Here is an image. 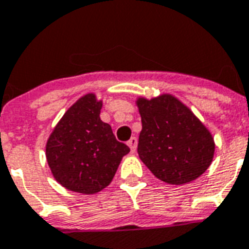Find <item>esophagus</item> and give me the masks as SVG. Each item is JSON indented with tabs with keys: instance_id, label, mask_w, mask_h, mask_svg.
I'll return each mask as SVG.
<instances>
[{
	"instance_id": "esophagus-1",
	"label": "esophagus",
	"mask_w": 249,
	"mask_h": 249,
	"mask_svg": "<svg viewBox=\"0 0 249 249\" xmlns=\"http://www.w3.org/2000/svg\"><path fill=\"white\" fill-rule=\"evenodd\" d=\"M127 145L131 149V153H135L136 147H138V139L136 138H131V139L127 142Z\"/></svg>"
}]
</instances>
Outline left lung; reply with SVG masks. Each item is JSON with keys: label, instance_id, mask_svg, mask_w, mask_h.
Wrapping results in <instances>:
<instances>
[{"label": "left lung", "instance_id": "left-lung-1", "mask_svg": "<svg viewBox=\"0 0 249 249\" xmlns=\"http://www.w3.org/2000/svg\"><path fill=\"white\" fill-rule=\"evenodd\" d=\"M142 117L138 153L155 177L172 185L197 180L210 167L215 142L205 124L177 97L162 93L135 101Z\"/></svg>", "mask_w": 249, "mask_h": 249}]
</instances>
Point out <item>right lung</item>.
Segmentation results:
<instances>
[{
  "instance_id": "obj_1",
  "label": "right lung",
  "mask_w": 249,
  "mask_h": 249,
  "mask_svg": "<svg viewBox=\"0 0 249 249\" xmlns=\"http://www.w3.org/2000/svg\"><path fill=\"white\" fill-rule=\"evenodd\" d=\"M102 100L96 93L80 97L64 113L46 143V158L55 180L68 190L96 194L109 186L126 144L115 139L111 126L101 121Z\"/></svg>"
}]
</instances>
